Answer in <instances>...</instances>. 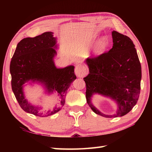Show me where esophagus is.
<instances>
[{"label":"esophagus","instance_id":"esophagus-1","mask_svg":"<svg viewBox=\"0 0 152 152\" xmlns=\"http://www.w3.org/2000/svg\"><path fill=\"white\" fill-rule=\"evenodd\" d=\"M87 73V70L85 66L81 64H78V65L75 66V73L76 75L79 77H84L86 73Z\"/></svg>","mask_w":152,"mask_h":152}]
</instances>
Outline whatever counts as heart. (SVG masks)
Wrapping results in <instances>:
<instances>
[{
    "instance_id": "1",
    "label": "heart",
    "mask_w": 152,
    "mask_h": 152,
    "mask_svg": "<svg viewBox=\"0 0 152 152\" xmlns=\"http://www.w3.org/2000/svg\"><path fill=\"white\" fill-rule=\"evenodd\" d=\"M108 40L107 39L103 37L101 38L98 42L96 43V45L93 49V54L95 55H98L104 51V50L107 47Z\"/></svg>"
}]
</instances>
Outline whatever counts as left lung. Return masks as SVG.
<instances>
[{"mask_svg": "<svg viewBox=\"0 0 152 152\" xmlns=\"http://www.w3.org/2000/svg\"><path fill=\"white\" fill-rule=\"evenodd\" d=\"M113 47L99 56L87 58L89 73L84 78L87 103L93 111L107 118L125 115L137 103L141 89V67L135 45L127 36L112 31ZM94 94L110 97L117 102L115 114H102L91 103Z\"/></svg>", "mask_w": 152, "mask_h": 152, "instance_id": "left-lung-1", "label": "left lung"}]
</instances>
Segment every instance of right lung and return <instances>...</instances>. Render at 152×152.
<instances>
[{"mask_svg":"<svg viewBox=\"0 0 152 152\" xmlns=\"http://www.w3.org/2000/svg\"><path fill=\"white\" fill-rule=\"evenodd\" d=\"M56 38L51 31L33 38L22 39L18 44L10 63L11 86L15 97L25 112L39 117H48L57 113L65 103L69 87L76 79L74 66L57 68L54 62L56 55ZM30 80L43 83L49 94L56 92L61 100L59 107L45 114L38 112L37 106L32 105L24 98L23 86Z\"/></svg>","mask_w":152,"mask_h":152,"instance_id":"add662e5","label":"right lung"}]
</instances>
